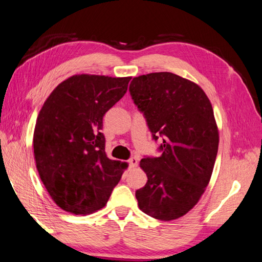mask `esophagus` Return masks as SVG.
<instances>
[{"label":"esophagus","mask_w":262,"mask_h":262,"mask_svg":"<svg viewBox=\"0 0 262 262\" xmlns=\"http://www.w3.org/2000/svg\"><path fill=\"white\" fill-rule=\"evenodd\" d=\"M137 164H138V159L137 158H131L130 160H128V167H130L131 169L137 167Z\"/></svg>","instance_id":"34e87169"}]
</instances>
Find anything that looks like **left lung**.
Wrapping results in <instances>:
<instances>
[{
  "label": "left lung",
  "mask_w": 262,
  "mask_h": 262,
  "mask_svg": "<svg viewBox=\"0 0 262 262\" xmlns=\"http://www.w3.org/2000/svg\"><path fill=\"white\" fill-rule=\"evenodd\" d=\"M128 91L153 139H162L161 155L140 161L148 181L136 191L138 206L154 219L176 220L194 207L212 176L219 148L212 103L201 87L171 72L136 77Z\"/></svg>",
  "instance_id": "1"
}]
</instances>
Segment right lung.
<instances>
[{"mask_svg": "<svg viewBox=\"0 0 262 262\" xmlns=\"http://www.w3.org/2000/svg\"><path fill=\"white\" fill-rule=\"evenodd\" d=\"M131 77L76 75L46 100L36 119L33 148L36 169L58 207L76 215L107 204L126 163L105 155L104 114L127 91Z\"/></svg>", "mask_w": 262, "mask_h": 262, "instance_id": "obj_1", "label": "right lung"}]
</instances>
